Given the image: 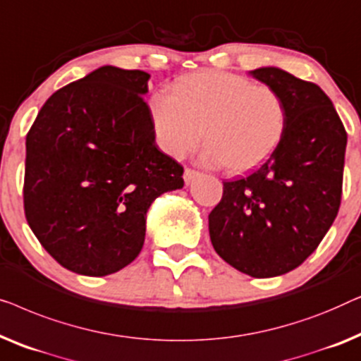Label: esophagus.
I'll return each instance as SVG.
<instances>
[{
    "instance_id": "esophagus-1",
    "label": "esophagus",
    "mask_w": 361,
    "mask_h": 361,
    "mask_svg": "<svg viewBox=\"0 0 361 361\" xmlns=\"http://www.w3.org/2000/svg\"><path fill=\"white\" fill-rule=\"evenodd\" d=\"M197 176H200V171L191 170V169H186L185 173H183V178H185L186 185H190V183H191L192 180H195V178H197Z\"/></svg>"
}]
</instances>
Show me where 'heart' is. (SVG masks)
Segmentation results:
<instances>
[{
    "label": "heart",
    "instance_id": "1",
    "mask_svg": "<svg viewBox=\"0 0 361 361\" xmlns=\"http://www.w3.org/2000/svg\"><path fill=\"white\" fill-rule=\"evenodd\" d=\"M149 113L155 140L166 155L183 159L204 137L202 164L240 175L260 166L283 140L288 109L271 86L229 72H196L157 93Z\"/></svg>",
    "mask_w": 361,
    "mask_h": 361
}]
</instances>
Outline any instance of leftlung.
Segmentation results:
<instances>
[{"mask_svg": "<svg viewBox=\"0 0 361 361\" xmlns=\"http://www.w3.org/2000/svg\"><path fill=\"white\" fill-rule=\"evenodd\" d=\"M248 73L283 96L286 132L260 169L224 181L209 235L217 255L235 270L271 278L301 265L337 217L347 132L316 83L278 67Z\"/></svg>", "mask_w": 361, "mask_h": 361, "instance_id": "8db88e82", "label": "left lung"}]
</instances>
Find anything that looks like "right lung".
<instances>
[{
  "label": "right lung",
  "mask_w": 361,
  "mask_h": 361,
  "mask_svg": "<svg viewBox=\"0 0 361 361\" xmlns=\"http://www.w3.org/2000/svg\"><path fill=\"white\" fill-rule=\"evenodd\" d=\"M149 78L99 67L55 91L27 132V224L78 275L106 276L134 262L152 202L185 185L183 166L155 144Z\"/></svg>",
  "instance_id": "add662e5"
}]
</instances>
